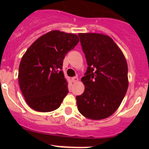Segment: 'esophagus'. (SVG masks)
I'll return each instance as SVG.
<instances>
[{
	"label": "esophagus",
	"instance_id": "obj_1",
	"mask_svg": "<svg viewBox=\"0 0 149 149\" xmlns=\"http://www.w3.org/2000/svg\"><path fill=\"white\" fill-rule=\"evenodd\" d=\"M72 81L73 83H76L78 81V78H77V77H73L72 78Z\"/></svg>",
	"mask_w": 149,
	"mask_h": 149
}]
</instances>
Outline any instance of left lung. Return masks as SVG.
<instances>
[{"mask_svg":"<svg viewBox=\"0 0 149 149\" xmlns=\"http://www.w3.org/2000/svg\"><path fill=\"white\" fill-rule=\"evenodd\" d=\"M87 69L83 94L76 96L77 109L86 118L110 116L122 103L128 86L127 64L113 40L100 33H79Z\"/></svg>","mask_w":149,"mask_h":149,"instance_id":"8db88e82","label":"left lung"}]
</instances>
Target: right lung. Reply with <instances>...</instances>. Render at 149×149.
Segmentation results:
<instances>
[{
	"label": "right lung",
	"mask_w": 149,
	"mask_h": 149,
	"mask_svg": "<svg viewBox=\"0 0 149 149\" xmlns=\"http://www.w3.org/2000/svg\"><path fill=\"white\" fill-rule=\"evenodd\" d=\"M79 42L78 36L53 30L33 43L22 56L18 82L27 104L39 112H51L60 106L68 93L63 60Z\"/></svg>",
	"instance_id": "add662e5"
}]
</instances>
